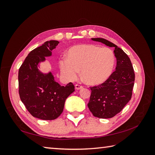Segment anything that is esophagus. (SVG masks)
<instances>
[{"instance_id":"34e87169","label":"esophagus","mask_w":155,"mask_h":155,"mask_svg":"<svg viewBox=\"0 0 155 155\" xmlns=\"http://www.w3.org/2000/svg\"><path fill=\"white\" fill-rule=\"evenodd\" d=\"M83 88V87L82 86V85H80V84H75V88L77 90H80V89H81V88Z\"/></svg>"}]
</instances>
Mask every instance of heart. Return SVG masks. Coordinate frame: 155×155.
Listing matches in <instances>:
<instances>
[{
    "label": "heart",
    "instance_id": "obj_1",
    "mask_svg": "<svg viewBox=\"0 0 155 155\" xmlns=\"http://www.w3.org/2000/svg\"><path fill=\"white\" fill-rule=\"evenodd\" d=\"M115 61L114 52L109 48L83 44L69 48L67 58L59 61V67L62 74L69 80H75L81 70V77L85 83L98 85L110 77Z\"/></svg>",
    "mask_w": 155,
    "mask_h": 155
}]
</instances>
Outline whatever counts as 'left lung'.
<instances>
[{
    "label": "left lung",
    "instance_id": "8db88e82",
    "mask_svg": "<svg viewBox=\"0 0 155 155\" xmlns=\"http://www.w3.org/2000/svg\"><path fill=\"white\" fill-rule=\"evenodd\" d=\"M91 39L114 48L116 70L104 83L91 87V94L88 103L94 117L109 118L120 113L130 100L135 75L129 57L121 48L104 38Z\"/></svg>",
    "mask_w": 155,
    "mask_h": 155
}]
</instances>
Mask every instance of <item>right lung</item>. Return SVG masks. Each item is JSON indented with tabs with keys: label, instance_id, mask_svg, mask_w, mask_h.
<instances>
[{
	"label": "right lung",
	"instance_id": "add662e5",
	"mask_svg": "<svg viewBox=\"0 0 155 155\" xmlns=\"http://www.w3.org/2000/svg\"><path fill=\"white\" fill-rule=\"evenodd\" d=\"M58 41H47L32 50L26 57L18 71L19 95L22 103L34 117L42 120H54L64 109L67 97L74 91L69 83L61 86L54 80L51 72L39 71V63L51 57Z\"/></svg>",
	"mask_w": 155,
	"mask_h": 155
}]
</instances>
